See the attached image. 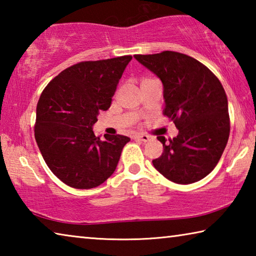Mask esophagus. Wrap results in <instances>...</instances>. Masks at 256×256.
I'll use <instances>...</instances> for the list:
<instances>
[{
  "instance_id": "1",
  "label": "esophagus",
  "mask_w": 256,
  "mask_h": 256,
  "mask_svg": "<svg viewBox=\"0 0 256 256\" xmlns=\"http://www.w3.org/2000/svg\"><path fill=\"white\" fill-rule=\"evenodd\" d=\"M134 138H138V140H141L144 142H146V141L150 140V136H148V134H136V136Z\"/></svg>"
}]
</instances>
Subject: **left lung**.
Masks as SVG:
<instances>
[{"label":"left lung","instance_id":"1","mask_svg":"<svg viewBox=\"0 0 256 256\" xmlns=\"http://www.w3.org/2000/svg\"><path fill=\"white\" fill-rule=\"evenodd\" d=\"M164 86V115L178 128L164 152L152 160L156 170L177 184L204 178L222 158L230 132L228 100L218 78L198 60L177 52L134 55Z\"/></svg>","mask_w":256,"mask_h":256}]
</instances>
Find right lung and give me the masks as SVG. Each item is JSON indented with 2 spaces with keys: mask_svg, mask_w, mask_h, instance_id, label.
<instances>
[{
  "mask_svg": "<svg viewBox=\"0 0 256 256\" xmlns=\"http://www.w3.org/2000/svg\"><path fill=\"white\" fill-rule=\"evenodd\" d=\"M131 55L86 60L66 68L42 90L34 138L52 172L71 188H92L112 176L130 138L94 136V124L110 107Z\"/></svg>",
  "mask_w": 256,
  "mask_h": 256,
  "instance_id": "right-lung-1",
  "label": "right lung"
}]
</instances>
